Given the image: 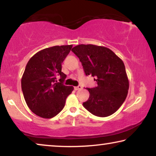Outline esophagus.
Masks as SVG:
<instances>
[{
    "mask_svg": "<svg viewBox=\"0 0 156 156\" xmlns=\"http://www.w3.org/2000/svg\"><path fill=\"white\" fill-rule=\"evenodd\" d=\"M82 89V87L81 86V85H79V86H77V87H74V89H75L76 91L80 90V89Z\"/></svg>",
    "mask_w": 156,
    "mask_h": 156,
    "instance_id": "1",
    "label": "esophagus"
}]
</instances>
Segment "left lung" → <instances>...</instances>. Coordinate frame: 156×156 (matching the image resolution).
Segmentation results:
<instances>
[{
	"label": "left lung",
	"mask_w": 156,
	"mask_h": 156,
	"mask_svg": "<svg viewBox=\"0 0 156 156\" xmlns=\"http://www.w3.org/2000/svg\"><path fill=\"white\" fill-rule=\"evenodd\" d=\"M87 76H95L97 86L87 88L89 98L83 106L91 114L106 117L116 112L128 94L129 82L121 59L105 47L79 44L72 48Z\"/></svg>",
	"instance_id": "8db88e82"
}]
</instances>
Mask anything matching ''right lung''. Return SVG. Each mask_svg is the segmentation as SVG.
<instances>
[{"instance_id": "obj_1", "label": "right lung", "mask_w": 156, "mask_h": 156, "mask_svg": "<svg viewBox=\"0 0 156 156\" xmlns=\"http://www.w3.org/2000/svg\"><path fill=\"white\" fill-rule=\"evenodd\" d=\"M72 48L70 45L45 48L30 59L23 74L21 87L30 109L37 116L51 119L63 109L67 97L74 90L63 84L66 76L62 63ZM61 77L60 82L56 76Z\"/></svg>"}]
</instances>
